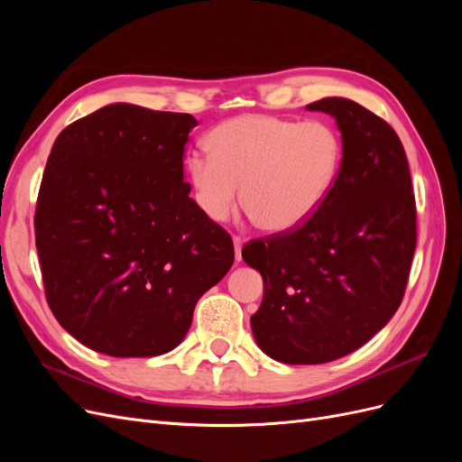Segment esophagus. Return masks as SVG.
Returning <instances> with one entry per match:
<instances>
[{
    "mask_svg": "<svg viewBox=\"0 0 462 462\" xmlns=\"http://www.w3.org/2000/svg\"><path fill=\"white\" fill-rule=\"evenodd\" d=\"M233 245H235V260H236V262H241V260H243L241 253H243L245 239H241V236H233Z\"/></svg>",
    "mask_w": 462,
    "mask_h": 462,
    "instance_id": "esophagus-1",
    "label": "esophagus"
}]
</instances>
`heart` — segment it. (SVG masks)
I'll use <instances>...</instances> for the list:
<instances>
[{
    "label": "heart",
    "mask_w": 462,
    "mask_h": 462,
    "mask_svg": "<svg viewBox=\"0 0 462 462\" xmlns=\"http://www.w3.org/2000/svg\"><path fill=\"white\" fill-rule=\"evenodd\" d=\"M206 146L209 153L190 152L185 162L202 214L226 221L243 194L256 227L272 235L295 231L318 212L343 156L341 136L328 121L263 114L219 123Z\"/></svg>",
    "instance_id": "b5f03b06"
}]
</instances>
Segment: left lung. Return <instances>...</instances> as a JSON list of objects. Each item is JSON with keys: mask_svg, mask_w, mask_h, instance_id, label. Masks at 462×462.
I'll return each instance as SVG.
<instances>
[{"mask_svg": "<svg viewBox=\"0 0 462 462\" xmlns=\"http://www.w3.org/2000/svg\"><path fill=\"white\" fill-rule=\"evenodd\" d=\"M306 109L337 123V179L304 226L243 248V260L263 279L250 328L262 351L285 365L337 360L385 328L416 246L411 171L397 133L348 97Z\"/></svg>", "mask_w": 462, "mask_h": 462, "instance_id": "8db88e82", "label": "left lung"}]
</instances>
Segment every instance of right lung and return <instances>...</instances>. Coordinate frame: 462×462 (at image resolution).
<instances>
[{"mask_svg": "<svg viewBox=\"0 0 462 462\" xmlns=\"http://www.w3.org/2000/svg\"><path fill=\"white\" fill-rule=\"evenodd\" d=\"M189 114L109 104L55 138L36 204L46 299L61 328L117 358L170 353L235 260L183 183Z\"/></svg>", "mask_w": 462, "mask_h": 462, "instance_id": "add662e5", "label": "right lung"}]
</instances>
